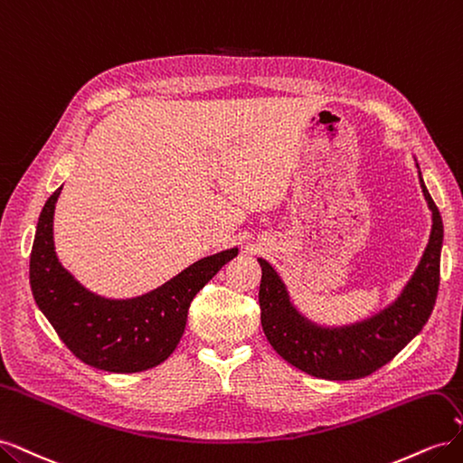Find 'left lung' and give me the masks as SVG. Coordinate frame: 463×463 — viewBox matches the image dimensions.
Masks as SVG:
<instances>
[{
	"mask_svg": "<svg viewBox=\"0 0 463 463\" xmlns=\"http://www.w3.org/2000/svg\"><path fill=\"white\" fill-rule=\"evenodd\" d=\"M415 165L432 214L429 243L402 291L381 311L347 325L317 322L293 303L274 266L266 259H257L262 269L259 289L262 330L276 354L289 365L325 381H355L386 365L423 330L439 293L444 228L425 187L421 167Z\"/></svg>",
	"mask_w": 463,
	"mask_h": 463,
	"instance_id": "1",
	"label": "left lung"
}]
</instances>
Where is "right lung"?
I'll list each match as a JSON object with an SVG mask.
<instances>
[{
	"mask_svg": "<svg viewBox=\"0 0 463 463\" xmlns=\"http://www.w3.org/2000/svg\"><path fill=\"white\" fill-rule=\"evenodd\" d=\"M60 193L61 187L46 201L36 223L31 288L38 309L75 357L94 369L141 373L160 365L184 335L193 298L223 264L237 257L240 247L193 262L143 296H98L82 286L55 253L53 213Z\"/></svg>",
	"mask_w": 463,
	"mask_h": 463,
	"instance_id": "right-lung-1",
	"label": "right lung"
}]
</instances>
